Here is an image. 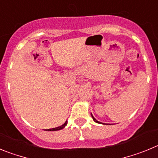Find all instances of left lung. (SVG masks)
Returning <instances> with one entry per match:
<instances>
[{
  "mask_svg": "<svg viewBox=\"0 0 158 158\" xmlns=\"http://www.w3.org/2000/svg\"><path fill=\"white\" fill-rule=\"evenodd\" d=\"M92 117H93V120H94V121H95V122H96V123H100V122H98V121L96 120V118H94V117H93V115H92Z\"/></svg>",
  "mask_w": 158,
  "mask_h": 158,
  "instance_id": "obj_1",
  "label": "left lung"
}]
</instances>
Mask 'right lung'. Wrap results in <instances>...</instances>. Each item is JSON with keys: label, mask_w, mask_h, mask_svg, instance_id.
I'll return each instance as SVG.
<instances>
[{"label": "right lung", "mask_w": 158, "mask_h": 158, "mask_svg": "<svg viewBox=\"0 0 158 158\" xmlns=\"http://www.w3.org/2000/svg\"><path fill=\"white\" fill-rule=\"evenodd\" d=\"M66 124H67V121L65 123L62 124V126L58 127H55V128H52V129H48V130H47V131H59V130H61V129H62V128L65 127L66 126Z\"/></svg>", "instance_id": "add662e5"}]
</instances>
